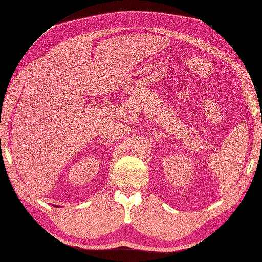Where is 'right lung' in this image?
I'll return each instance as SVG.
<instances>
[{"instance_id": "obj_1", "label": "right lung", "mask_w": 262, "mask_h": 262, "mask_svg": "<svg viewBox=\"0 0 262 262\" xmlns=\"http://www.w3.org/2000/svg\"><path fill=\"white\" fill-rule=\"evenodd\" d=\"M55 207H56V206H55ZM57 207H58V206H57Z\"/></svg>"}]
</instances>
